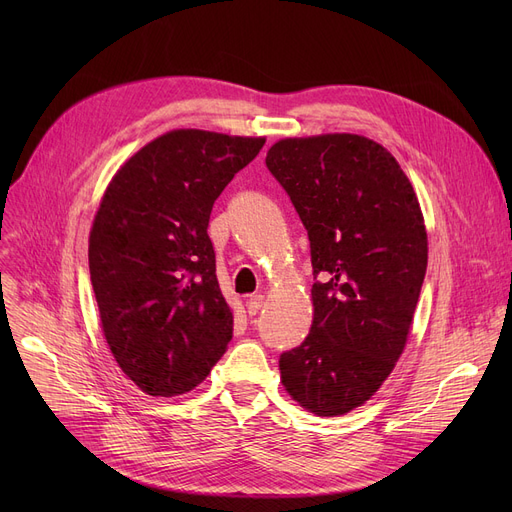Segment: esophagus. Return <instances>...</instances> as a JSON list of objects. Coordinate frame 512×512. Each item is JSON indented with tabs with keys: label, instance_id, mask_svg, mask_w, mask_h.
<instances>
[{
	"label": "esophagus",
	"instance_id": "obj_1",
	"mask_svg": "<svg viewBox=\"0 0 512 512\" xmlns=\"http://www.w3.org/2000/svg\"><path fill=\"white\" fill-rule=\"evenodd\" d=\"M261 307H263V297H261V294H253V297H249V301H247V311H249L251 317L257 315V313L261 311Z\"/></svg>",
	"mask_w": 512,
	"mask_h": 512
}]
</instances>
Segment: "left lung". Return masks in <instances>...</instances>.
Returning a JSON list of instances; mask_svg holds the SVG:
<instances>
[{"label":"left lung","instance_id":"8db88e82","mask_svg":"<svg viewBox=\"0 0 512 512\" xmlns=\"http://www.w3.org/2000/svg\"><path fill=\"white\" fill-rule=\"evenodd\" d=\"M265 166L307 230L313 324L280 355L282 384L319 417L378 392L405 348L427 267L417 195L398 161L359 134L278 141Z\"/></svg>","mask_w":512,"mask_h":512}]
</instances>
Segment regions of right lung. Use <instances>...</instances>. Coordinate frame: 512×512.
I'll use <instances>...</instances> for the list:
<instances>
[{
  "label": "right lung",
  "instance_id": "right-lung-1",
  "mask_svg": "<svg viewBox=\"0 0 512 512\" xmlns=\"http://www.w3.org/2000/svg\"><path fill=\"white\" fill-rule=\"evenodd\" d=\"M265 139L172 130L112 178L89 238V270L114 359L151 396L201 384L232 338L207 234L215 199Z\"/></svg>",
  "mask_w": 512,
  "mask_h": 512
}]
</instances>
